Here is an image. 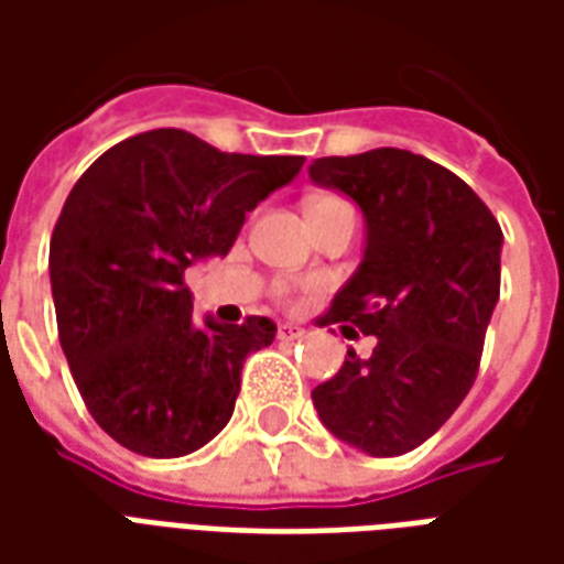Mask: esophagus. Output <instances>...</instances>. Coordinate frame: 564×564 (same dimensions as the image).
I'll list each match as a JSON object with an SVG mask.
<instances>
[{"instance_id": "34e87169", "label": "esophagus", "mask_w": 564, "mask_h": 564, "mask_svg": "<svg viewBox=\"0 0 564 564\" xmlns=\"http://www.w3.org/2000/svg\"><path fill=\"white\" fill-rule=\"evenodd\" d=\"M278 338L281 341H299V338H305V329L293 326V323H283V326H278Z\"/></svg>"}]
</instances>
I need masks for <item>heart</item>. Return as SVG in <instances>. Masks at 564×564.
I'll return each mask as SVG.
<instances>
[{"instance_id": "heart-1", "label": "heart", "mask_w": 564, "mask_h": 564, "mask_svg": "<svg viewBox=\"0 0 564 564\" xmlns=\"http://www.w3.org/2000/svg\"><path fill=\"white\" fill-rule=\"evenodd\" d=\"M335 202H341V198H317V202H311V208H319V205H335ZM278 295H281L283 302L290 299V293H286V290H278Z\"/></svg>"}]
</instances>
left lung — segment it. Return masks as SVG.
<instances>
[{
    "mask_svg": "<svg viewBox=\"0 0 564 564\" xmlns=\"http://www.w3.org/2000/svg\"><path fill=\"white\" fill-rule=\"evenodd\" d=\"M311 177L354 198L368 226L362 265L317 323L378 338L368 359L347 350L311 399L335 437L402 456L477 380L501 290V226L462 177L411 150L323 156Z\"/></svg>",
    "mask_w": 564,
    "mask_h": 564,
    "instance_id": "1",
    "label": "left lung"
}]
</instances>
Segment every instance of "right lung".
I'll use <instances>...</instances> for the list:
<instances>
[{
  "label": "right lung",
  "mask_w": 564,
  "mask_h": 564,
  "mask_svg": "<svg viewBox=\"0 0 564 564\" xmlns=\"http://www.w3.org/2000/svg\"><path fill=\"white\" fill-rule=\"evenodd\" d=\"M302 165L150 129L105 150L72 186L51 235L56 329L80 399L117 444L174 459L229 423L247 354L278 326L202 323L184 271L226 257L247 210Z\"/></svg>",
  "instance_id": "add662e5"
}]
</instances>
